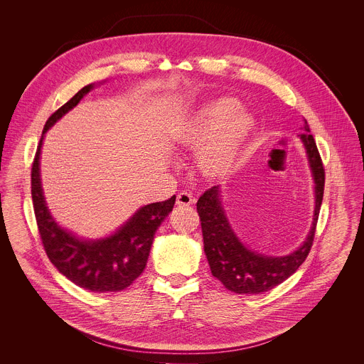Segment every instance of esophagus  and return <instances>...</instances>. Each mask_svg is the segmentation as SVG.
<instances>
[{
    "label": "esophagus",
    "instance_id": "1",
    "mask_svg": "<svg viewBox=\"0 0 364 364\" xmlns=\"http://www.w3.org/2000/svg\"><path fill=\"white\" fill-rule=\"evenodd\" d=\"M193 203H194V198L187 191H183L177 196V205L178 207H188Z\"/></svg>",
    "mask_w": 364,
    "mask_h": 364
}]
</instances>
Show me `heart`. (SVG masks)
Listing matches in <instances>:
<instances>
[{"label":"heart","instance_id":"1","mask_svg":"<svg viewBox=\"0 0 364 364\" xmlns=\"http://www.w3.org/2000/svg\"><path fill=\"white\" fill-rule=\"evenodd\" d=\"M257 122L240 109L239 100L220 96L207 100L176 124L171 138L177 149H196L198 173L210 181L225 180L242 164Z\"/></svg>","mask_w":364,"mask_h":364}]
</instances>
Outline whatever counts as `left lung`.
<instances>
[{
	"label": "left lung",
	"mask_w": 364,
	"mask_h": 364,
	"mask_svg": "<svg viewBox=\"0 0 364 364\" xmlns=\"http://www.w3.org/2000/svg\"><path fill=\"white\" fill-rule=\"evenodd\" d=\"M301 138L306 160L314 180V216L311 229L294 252L284 256L262 255L249 249L232 229L222 204V188L215 186L204 191L197 201V213L201 222L204 253L210 271L229 291L236 294L267 292L288 279L302 265L313 246L316 226L324 194V167L314 136L304 119Z\"/></svg>",
	"instance_id": "left-lung-1"
}]
</instances>
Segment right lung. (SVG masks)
I'll return each instance as SVG.
<instances>
[{
  "label": "right lung",
  "mask_w": 364,
  "mask_h": 364,
  "mask_svg": "<svg viewBox=\"0 0 364 364\" xmlns=\"http://www.w3.org/2000/svg\"><path fill=\"white\" fill-rule=\"evenodd\" d=\"M95 87H82L51 115L43 129L31 168V197L44 250L58 271L80 288L92 292H117L129 287L145 269L154 235L173 212L176 196L139 209L107 237L83 239L62 228L51 216L40 177V154L46 132L72 111Z\"/></svg>",
  "instance_id": "add662e5"
}]
</instances>
